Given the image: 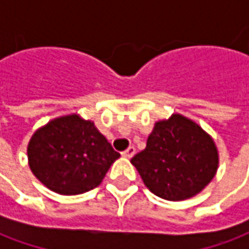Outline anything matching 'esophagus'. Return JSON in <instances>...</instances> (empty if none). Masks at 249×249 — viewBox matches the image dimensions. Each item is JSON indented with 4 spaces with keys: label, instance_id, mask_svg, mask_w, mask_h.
I'll use <instances>...</instances> for the list:
<instances>
[{
    "label": "esophagus",
    "instance_id": "1",
    "mask_svg": "<svg viewBox=\"0 0 249 249\" xmlns=\"http://www.w3.org/2000/svg\"><path fill=\"white\" fill-rule=\"evenodd\" d=\"M134 154H136V148H134L133 145H130L129 148L126 149V151H123V152H122V155H123L124 158H131Z\"/></svg>",
    "mask_w": 249,
    "mask_h": 249
}]
</instances>
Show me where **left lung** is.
I'll return each mask as SVG.
<instances>
[{"instance_id":"left-lung-1","label":"left lung","mask_w":249,"mask_h":249,"mask_svg":"<svg viewBox=\"0 0 249 249\" xmlns=\"http://www.w3.org/2000/svg\"><path fill=\"white\" fill-rule=\"evenodd\" d=\"M151 193L167 201L196 196L215 177L219 154L212 137L186 116L155 123L147 147L131 158Z\"/></svg>"}]
</instances>
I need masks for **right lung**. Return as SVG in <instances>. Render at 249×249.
I'll return each instance as SVG.
<instances>
[{"mask_svg":"<svg viewBox=\"0 0 249 249\" xmlns=\"http://www.w3.org/2000/svg\"><path fill=\"white\" fill-rule=\"evenodd\" d=\"M119 157L94 123L76 113L48 122L27 145L34 176L61 196H77L98 187Z\"/></svg>","mask_w":249,"mask_h":249,"instance_id":"obj_1","label":"right lung"}]
</instances>
